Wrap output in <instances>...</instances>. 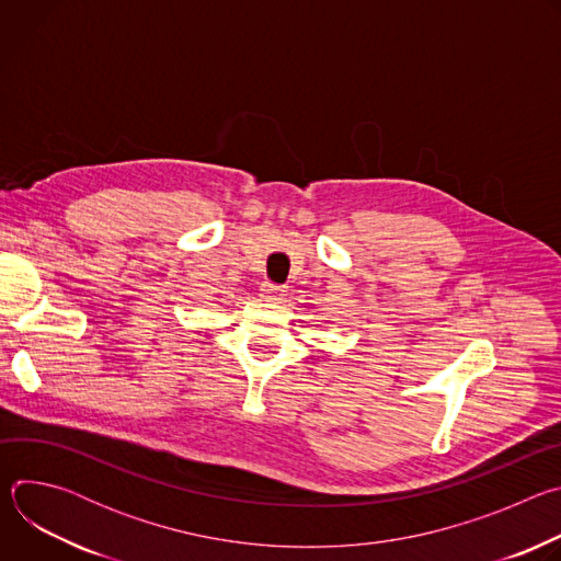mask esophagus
<instances>
[{
  "label": "esophagus",
  "instance_id": "1",
  "mask_svg": "<svg viewBox=\"0 0 561 561\" xmlns=\"http://www.w3.org/2000/svg\"><path fill=\"white\" fill-rule=\"evenodd\" d=\"M284 295H286L284 286H279V284H271V282L262 284V297H264V299H268V301H282V299H284Z\"/></svg>",
  "mask_w": 561,
  "mask_h": 561
}]
</instances>
